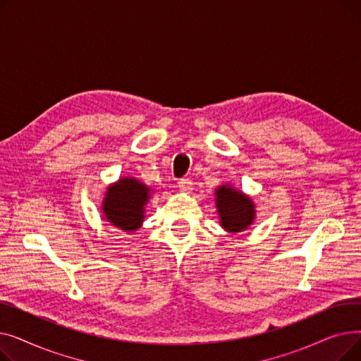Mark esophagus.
<instances>
[{
    "label": "esophagus",
    "instance_id": "esophagus-1",
    "mask_svg": "<svg viewBox=\"0 0 361 361\" xmlns=\"http://www.w3.org/2000/svg\"><path fill=\"white\" fill-rule=\"evenodd\" d=\"M178 187L181 192H185V193H190L193 190V181L188 180V178H181L178 181Z\"/></svg>",
    "mask_w": 361,
    "mask_h": 361
}]
</instances>
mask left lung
Instances as JSON below:
<instances>
[{"mask_svg":"<svg viewBox=\"0 0 361 361\" xmlns=\"http://www.w3.org/2000/svg\"><path fill=\"white\" fill-rule=\"evenodd\" d=\"M221 225L228 233H241L253 224L256 209L253 200L230 184L219 185L215 192Z\"/></svg>","mask_w":361,"mask_h":361,"instance_id":"8db88e82","label":"left lung"}]
</instances>
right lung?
<instances>
[{
	"instance_id": "obj_1",
	"label": "right lung",
	"mask_w": 361,
	"mask_h": 361,
	"mask_svg": "<svg viewBox=\"0 0 361 361\" xmlns=\"http://www.w3.org/2000/svg\"><path fill=\"white\" fill-rule=\"evenodd\" d=\"M149 195V187L131 177L111 184L102 202L105 219L127 233L136 231L142 226Z\"/></svg>"
}]
</instances>
